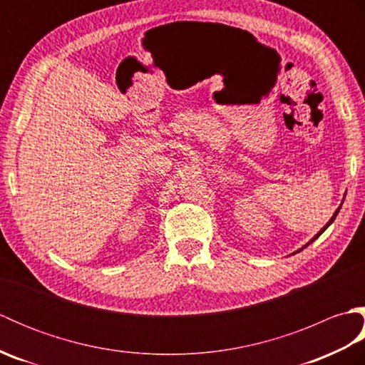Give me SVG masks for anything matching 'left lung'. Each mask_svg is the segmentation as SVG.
<instances>
[{"label": "left lung", "mask_w": 365, "mask_h": 365, "mask_svg": "<svg viewBox=\"0 0 365 365\" xmlns=\"http://www.w3.org/2000/svg\"><path fill=\"white\" fill-rule=\"evenodd\" d=\"M340 207H342V204H340ZM340 207H339V208H337V210L334 212V215H332V216H331V220H329V221H328L327 224H324V227H322V229H320V232H319V234H317L315 237H312V238H311V242H307V243H306L304 246H302V247H301V250H298L297 252L302 251V250H304V247H306V246H309V245H311L312 242H315V240H317V238H319V237H320V235L323 234V232H324V230H327V229H328V227L331 226V224H332V221H334V220H336V216H337V213H339V210H340ZM297 252H293V254H297Z\"/></svg>", "instance_id": "obj_1"}]
</instances>
